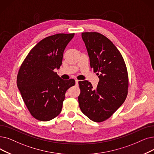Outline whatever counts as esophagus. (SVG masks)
<instances>
[{"instance_id":"obj_1","label":"esophagus","mask_w":154,"mask_h":154,"mask_svg":"<svg viewBox=\"0 0 154 154\" xmlns=\"http://www.w3.org/2000/svg\"><path fill=\"white\" fill-rule=\"evenodd\" d=\"M75 85L77 86L79 85V81H78V80H75Z\"/></svg>"}]
</instances>
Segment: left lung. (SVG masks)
Here are the masks:
<instances>
[{"label": "left lung", "instance_id": "1", "mask_svg": "<svg viewBox=\"0 0 154 154\" xmlns=\"http://www.w3.org/2000/svg\"><path fill=\"white\" fill-rule=\"evenodd\" d=\"M91 67L99 79L94 89L88 81H79V107L92 121L108 119L125 102L128 94V76L124 59L115 45L96 32L82 33Z\"/></svg>", "mask_w": 154, "mask_h": 154}]
</instances>
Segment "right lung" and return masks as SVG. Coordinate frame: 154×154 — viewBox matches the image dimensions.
Here are the masks:
<instances>
[{
  "instance_id": "obj_1",
  "label": "right lung",
  "mask_w": 154,
  "mask_h": 154,
  "mask_svg": "<svg viewBox=\"0 0 154 154\" xmlns=\"http://www.w3.org/2000/svg\"><path fill=\"white\" fill-rule=\"evenodd\" d=\"M73 36L60 33L41 40L19 69L17 88L31 115L39 121H50L60 113L66 90L75 84L54 72L60 67L64 50Z\"/></svg>"
}]
</instances>
